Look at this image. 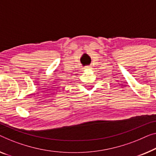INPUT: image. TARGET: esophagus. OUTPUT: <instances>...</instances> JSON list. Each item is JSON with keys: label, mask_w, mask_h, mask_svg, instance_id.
I'll return each instance as SVG.
<instances>
[{"label": "esophagus", "mask_w": 156, "mask_h": 156, "mask_svg": "<svg viewBox=\"0 0 156 156\" xmlns=\"http://www.w3.org/2000/svg\"><path fill=\"white\" fill-rule=\"evenodd\" d=\"M90 68V66H85V68H84V69H85V70H88V69H89Z\"/></svg>", "instance_id": "1"}]
</instances>
